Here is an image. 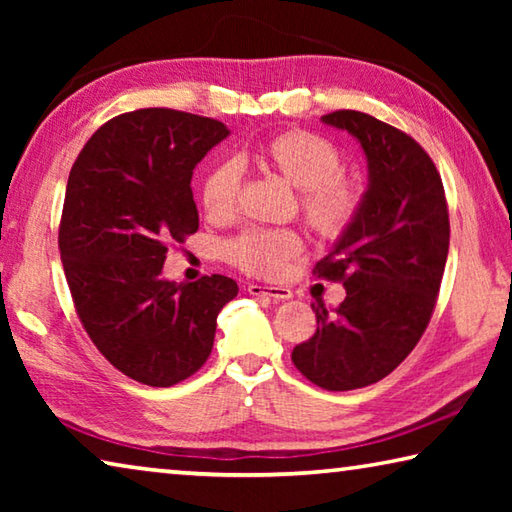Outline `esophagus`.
Instances as JSON below:
<instances>
[{
	"instance_id": "obj_1",
	"label": "esophagus",
	"mask_w": 512,
	"mask_h": 512,
	"mask_svg": "<svg viewBox=\"0 0 512 512\" xmlns=\"http://www.w3.org/2000/svg\"><path fill=\"white\" fill-rule=\"evenodd\" d=\"M248 293L250 296H268L277 300L291 298V289L287 287H262V284H248Z\"/></svg>"
}]
</instances>
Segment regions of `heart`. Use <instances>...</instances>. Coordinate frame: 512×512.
Masks as SVG:
<instances>
[{
  "label": "heart",
  "instance_id": "obj_1",
  "mask_svg": "<svg viewBox=\"0 0 512 512\" xmlns=\"http://www.w3.org/2000/svg\"><path fill=\"white\" fill-rule=\"evenodd\" d=\"M257 162L298 192V207L311 232L327 244L348 235L363 207V189L345 178V155L314 131L291 128L259 146ZM244 173L237 160H221L205 173L201 203L214 221L237 214ZM302 250V237L289 228H248L225 244V259L244 273L275 277Z\"/></svg>",
  "mask_w": 512,
  "mask_h": 512
}]
</instances>
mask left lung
Segmentation results:
<instances>
[{
	"instance_id": "1",
	"label": "left lung",
	"mask_w": 512,
	"mask_h": 512,
	"mask_svg": "<svg viewBox=\"0 0 512 512\" xmlns=\"http://www.w3.org/2000/svg\"><path fill=\"white\" fill-rule=\"evenodd\" d=\"M323 121L361 142L370 185L359 219L311 271L341 282L348 296L334 314L311 305L318 327L291 361L325 391H354L391 375L427 329L445 273L449 210L436 164L411 135L357 110Z\"/></svg>"
}]
</instances>
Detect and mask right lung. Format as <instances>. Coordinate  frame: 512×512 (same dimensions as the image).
I'll list each match as a JSON object with an SVG mask.
<instances>
[{
	"label": "right lung",
	"mask_w": 512,
	"mask_h": 512,
	"mask_svg": "<svg viewBox=\"0 0 512 512\" xmlns=\"http://www.w3.org/2000/svg\"><path fill=\"white\" fill-rule=\"evenodd\" d=\"M223 121L142 108L106 121L69 171L58 248L74 309L97 350L140 384L201 370L237 282L162 280L171 244L198 230L192 173L228 137Z\"/></svg>",
	"instance_id": "obj_1"
}]
</instances>
